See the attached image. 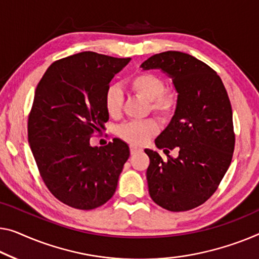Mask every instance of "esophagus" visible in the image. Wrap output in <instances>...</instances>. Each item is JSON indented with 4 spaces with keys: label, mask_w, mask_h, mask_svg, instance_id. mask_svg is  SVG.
I'll return each instance as SVG.
<instances>
[{
    "label": "esophagus",
    "mask_w": 259,
    "mask_h": 259,
    "mask_svg": "<svg viewBox=\"0 0 259 259\" xmlns=\"http://www.w3.org/2000/svg\"><path fill=\"white\" fill-rule=\"evenodd\" d=\"M140 151H142V148H140V146L130 145V153L131 154H135V153H137V152H140Z\"/></svg>",
    "instance_id": "34e87169"
}]
</instances>
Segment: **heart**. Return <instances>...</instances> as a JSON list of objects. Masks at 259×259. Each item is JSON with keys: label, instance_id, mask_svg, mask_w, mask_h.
<instances>
[{"label": "heart", "instance_id": "heart-1", "mask_svg": "<svg viewBox=\"0 0 259 259\" xmlns=\"http://www.w3.org/2000/svg\"><path fill=\"white\" fill-rule=\"evenodd\" d=\"M128 87L135 94L149 101L150 109L163 118H168L175 114L178 105V94L165 90V81L153 73L140 72L131 76ZM123 94L121 88L111 84L107 88L105 106L110 116H118L122 109ZM158 130V124L153 118L142 121H129L121 124L116 133L122 140L131 144H142L152 137Z\"/></svg>", "mask_w": 259, "mask_h": 259}]
</instances>
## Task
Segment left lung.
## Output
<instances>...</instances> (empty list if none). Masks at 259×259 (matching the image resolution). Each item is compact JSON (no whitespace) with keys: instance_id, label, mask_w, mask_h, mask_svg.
Listing matches in <instances>:
<instances>
[{"instance_id":"1","label":"left lung","mask_w":259,"mask_h":259,"mask_svg":"<svg viewBox=\"0 0 259 259\" xmlns=\"http://www.w3.org/2000/svg\"><path fill=\"white\" fill-rule=\"evenodd\" d=\"M141 67L160 69L178 93L171 121L154 140L167 159L144 150L150 196L169 211L193 209L214 194L231 163L235 135L228 94L218 73L187 53H158ZM173 148L180 151L176 158L168 156Z\"/></svg>"}]
</instances>
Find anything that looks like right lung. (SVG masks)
<instances>
[{
  "label": "right lung",
  "mask_w": 259,
  "mask_h": 259,
  "mask_svg": "<svg viewBox=\"0 0 259 259\" xmlns=\"http://www.w3.org/2000/svg\"><path fill=\"white\" fill-rule=\"evenodd\" d=\"M130 60L91 51L69 56L46 69L34 92L28 122L31 151L50 192L69 207L94 209L116 191L130 156L128 144L114 138L99 148L90 140L109 118V82Z\"/></svg>",
  "instance_id": "right-lung-1"
}]
</instances>
